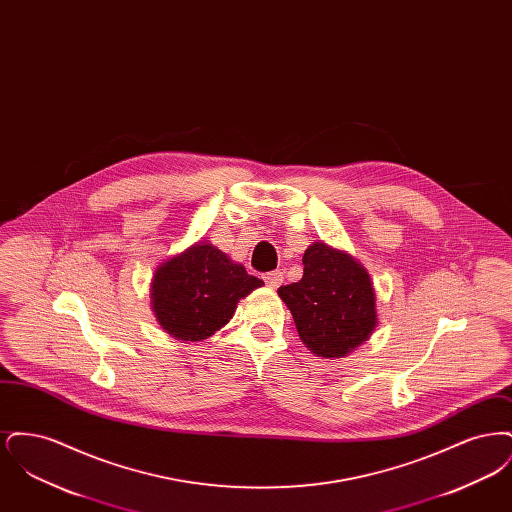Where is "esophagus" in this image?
I'll use <instances>...</instances> for the list:
<instances>
[{"label":"esophagus","instance_id":"obj_1","mask_svg":"<svg viewBox=\"0 0 512 512\" xmlns=\"http://www.w3.org/2000/svg\"><path fill=\"white\" fill-rule=\"evenodd\" d=\"M263 280H265V284H267L268 288H278V286L284 282V272L272 270V272H267V274L263 276Z\"/></svg>","mask_w":512,"mask_h":512}]
</instances>
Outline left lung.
<instances>
[{"label":"left lung","instance_id":"8db88e82","mask_svg":"<svg viewBox=\"0 0 512 512\" xmlns=\"http://www.w3.org/2000/svg\"><path fill=\"white\" fill-rule=\"evenodd\" d=\"M303 278L280 286L303 343L326 359H340L370 338L376 297L365 268L347 253L315 242L303 255Z\"/></svg>","mask_w":512,"mask_h":512}]
</instances>
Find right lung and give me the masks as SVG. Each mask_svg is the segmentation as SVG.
Listing matches in <instances>:
<instances>
[{
    "instance_id": "obj_1",
    "label": "right lung",
    "mask_w": 512,
    "mask_h": 512,
    "mask_svg": "<svg viewBox=\"0 0 512 512\" xmlns=\"http://www.w3.org/2000/svg\"><path fill=\"white\" fill-rule=\"evenodd\" d=\"M263 280L249 276L211 244H195L157 268L151 284L153 311L176 340L201 341L220 330L238 301Z\"/></svg>"
}]
</instances>
